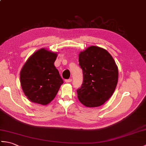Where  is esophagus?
Returning a JSON list of instances; mask_svg holds the SVG:
<instances>
[{
  "label": "esophagus",
  "mask_w": 146,
  "mask_h": 146,
  "mask_svg": "<svg viewBox=\"0 0 146 146\" xmlns=\"http://www.w3.org/2000/svg\"><path fill=\"white\" fill-rule=\"evenodd\" d=\"M72 82V80L71 79H68V80H65V82L66 83H70Z\"/></svg>",
  "instance_id": "1"
}]
</instances>
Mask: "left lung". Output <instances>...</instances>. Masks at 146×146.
<instances>
[{"label": "left lung", "instance_id": "8db88e82", "mask_svg": "<svg viewBox=\"0 0 146 146\" xmlns=\"http://www.w3.org/2000/svg\"><path fill=\"white\" fill-rule=\"evenodd\" d=\"M79 64L83 82L77 90L78 100L86 107L101 106L111 97L117 85L115 62L106 49L91 46L80 52Z\"/></svg>", "mask_w": 146, "mask_h": 146}]
</instances>
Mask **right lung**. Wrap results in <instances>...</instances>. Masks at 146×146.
Masks as SVG:
<instances>
[{
  "label": "right lung",
  "instance_id": "1",
  "mask_svg": "<svg viewBox=\"0 0 146 146\" xmlns=\"http://www.w3.org/2000/svg\"><path fill=\"white\" fill-rule=\"evenodd\" d=\"M57 56V52L41 48L34 52L22 68L21 87L27 99L33 103L48 105L63 83L54 64Z\"/></svg>",
  "mask_w": 146,
  "mask_h": 146
}]
</instances>
